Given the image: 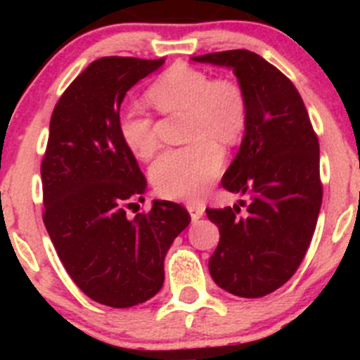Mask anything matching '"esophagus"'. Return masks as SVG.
<instances>
[{"mask_svg": "<svg viewBox=\"0 0 360 360\" xmlns=\"http://www.w3.org/2000/svg\"><path fill=\"white\" fill-rule=\"evenodd\" d=\"M186 208H188V212H189V214H191V218L194 221L200 220V218L205 214V205L203 203H188V205H186Z\"/></svg>", "mask_w": 360, "mask_h": 360, "instance_id": "obj_1", "label": "esophagus"}]
</instances>
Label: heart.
I'll list each match as a JSON object with an SVG mask.
<instances>
[{
    "instance_id": "obj_1",
    "label": "heart",
    "mask_w": 360,
    "mask_h": 360,
    "mask_svg": "<svg viewBox=\"0 0 360 360\" xmlns=\"http://www.w3.org/2000/svg\"><path fill=\"white\" fill-rule=\"evenodd\" d=\"M160 113L186 111L188 147L164 152L150 167L155 191L169 200H198L220 176L225 155L214 140L232 146L249 118V100L233 77H213L203 69L174 64L147 91ZM118 131L128 150L147 160L159 148L155 120L142 105H128L118 118Z\"/></svg>"
}]
</instances>
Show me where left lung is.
<instances>
[{
    "instance_id": "obj_1",
    "label": "left lung",
    "mask_w": 360,
    "mask_h": 360,
    "mask_svg": "<svg viewBox=\"0 0 360 360\" xmlns=\"http://www.w3.org/2000/svg\"><path fill=\"white\" fill-rule=\"evenodd\" d=\"M193 60L232 69L249 100L240 148L221 179L249 205L245 214L238 205L206 210L220 230L208 269L225 291L260 298L288 283L311 242L321 206L318 139L298 89L257 53L238 49Z\"/></svg>"
}]
</instances>
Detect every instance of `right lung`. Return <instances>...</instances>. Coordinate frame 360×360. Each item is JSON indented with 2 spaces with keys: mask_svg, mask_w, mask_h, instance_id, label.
Instances as JSON below:
<instances>
[{
  "mask_svg": "<svg viewBox=\"0 0 360 360\" xmlns=\"http://www.w3.org/2000/svg\"><path fill=\"white\" fill-rule=\"evenodd\" d=\"M164 59L101 57L71 82L53 108L42 167L44 223L77 288L98 303L130 308L164 284L169 247L191 221L184 206L143 201L147 181L118 131L127 91Z\"/></svg>",
  "mask_w": 360,
  "mask_h": 360,
  "instance_id": "right-lung-1",
  "label": "right lung"
}]
</instances>
